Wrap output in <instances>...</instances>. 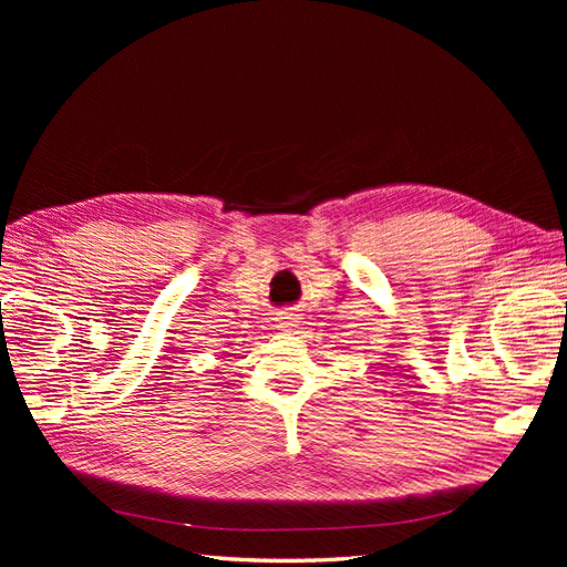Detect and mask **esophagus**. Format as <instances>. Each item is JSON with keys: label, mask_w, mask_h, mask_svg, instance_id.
<instances>
[{"label": "esophagus", "mask_w": 567, "mask_h": 567, "mask_svg": "<svg viewBox=\"0 0 567 567\" xmlns=\"http://www.w3.org/2000/svg\"><path fill=\"white\" fill-rule=\"evenodd\" d=\"M277 321H279V329H281V331H290V329H293V326H296V317L290 315V312H279Z\"/></svg>", "instance_id": "1"}]
</instances>
